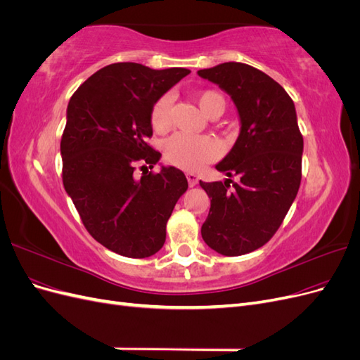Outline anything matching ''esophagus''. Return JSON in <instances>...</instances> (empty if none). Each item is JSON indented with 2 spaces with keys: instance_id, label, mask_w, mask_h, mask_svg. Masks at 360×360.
<instances>
[{
  "instance_id": "esophagus-1",
  "label": "esophagus",
  "mask_w": 360,
  "mask_h": 360,
  "mask_svg": "<svg viewBox=\"0 0 360 360\" xmlns=\"http://www.w3.org/2000/svg\"><path fill=\"white\" fill-rule=\"evenodd\" d=\"M186 179H188V183H189V186H191V188H193L195 184L198 183L197 174H193V172H186Z\"/></svg>"
}]
</instances>
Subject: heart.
<instances>
[{
    "instance_id": "1",
    "label": "heart",
    "mask_w": 360,
    "mask_h": 360,
    "mask_svg": "<svg viewBox=\"0 0 360 360\" xmlns=\"http://www.w3.org/2000/svg\"><path fill=\"white\" fill-rule=\"evenodd\" d=\"M197 102L204 115L219 117L225 110L224 97L213 90L201 91L197 96ZM171 103L169 94H163L151 108V126L158 132H165L171 122ZM165 158L172 165L183 169H200L205 163L216 158V146L212 139L205 136H193L177 134L165 143Z\"/></svg>"
}]
</instances>
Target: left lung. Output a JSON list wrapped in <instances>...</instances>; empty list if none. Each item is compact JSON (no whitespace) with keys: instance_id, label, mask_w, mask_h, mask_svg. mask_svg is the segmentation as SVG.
<instances>
[{"instance_id":"left-lung-1","label":"left lung","mask_w":360,"mask_h":360,"mask_svg":"<svg viewBox=\"0 0 360 360\" xmlns=\"http://www.w3.org/2000/svg\"><path fill=\"white\" fill-rule=\"evenodd\" d=\"M198 75L231 97L240 120L236 144L216 165L238 181H200L212 198L201 236L217 254L243 255L270 240L297 195L303 138L296 108L275 79L249 64L222 63Z\"/></svg>"}]
</instances>
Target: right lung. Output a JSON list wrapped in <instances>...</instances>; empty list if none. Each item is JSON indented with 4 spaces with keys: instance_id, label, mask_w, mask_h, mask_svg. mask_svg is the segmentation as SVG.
Returning a JSON list of instances; mask_svg holds the SVG:
<instances>
[{
    "instance_id": "1",
    "label": "right lung",
    "mask_w": 360,
    "mask_h": 360,
    "mask_svg": "<svg viewBox=\"0 0 360 360\" xmlns=\"http://www.w3.org/2000/svg\"><path fill=\"white\" fill-rule=\"evenodd\" d=\"M189 69L155 70L114 63L97 70L70 97L61 138L63 184L82 224L97 242L129 258L155 255L167 222L188 189L174 167L135 176V162H159L146 139L153 135L151 108Z\"/></svg>"
}]
</instances>
